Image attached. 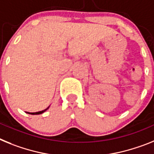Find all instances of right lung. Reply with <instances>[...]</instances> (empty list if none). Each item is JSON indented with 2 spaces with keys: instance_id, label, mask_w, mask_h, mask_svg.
Here are the masks:
<instances>
[{
  "instance_id": "right-lung-1",
  "label": "right lung",
  "mask_w": 154,
  "mask_h": 154,
  "mask_svg": "<svg viewBox=\"0 0 154 154\" xmlns=\"http://www.w3.org/2000/svg\"><path fill=\"white\" fill-rule=\"evenodd\" d=\"M49 109V107H48L47 109H45V110H43V111H41V112H27V113H29V114H31V115H39V114H42V113H43L44 112H45V111H46L47 110V109Z\"/></svg>"
}]
</instances>
